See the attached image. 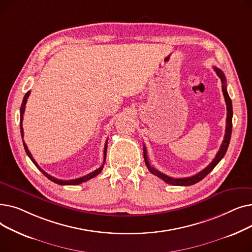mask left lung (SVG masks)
Listing matches in <instances>:
<instances>
[{
  "instance_id": "left-lung-1",
  "label": "left lung",
  "mask_w": 252,
  "mask_h": 252,
  "mask_svg": "<svg viewBox=\"0 0 252 252\" xmlns=\"http://www.w3.org/2000/svg\"><path fill=\"white\" fill-rule=\"evenodd\" d=\"M215 71L217 72V74L219 75V77L220 78L222 87V94L224 97V100H226V104H227V121H226V134H224V138L223 141L221 143V146L219 150V152L217 153L216 157L214 158V160L211 161L204 169H202L200 173H198L192 177H188V178H170L160 171H158L157 169H155L154 167H152L148 161V157H147V152H146V147L144 146V159H145V163H146V166L148 167L149 171L151 174L155 175L156 177L160 178L161 180H163L165 183L169 184V185H174V186H191V185H194L198 182H200L202 179H204L211 170H213L216 165L222 159V157L224 156L227 152V149L229 147L230 144V140H231V134H232V117H233V109H232V101L231 98L229 97V94L227 92V85H226V76H224L223 72L218 68V67H214Z\"/></svg>"
}]
</instances>
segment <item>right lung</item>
<instances>
[{"label":"right lung","mask_w":252,"mask_h":252,"mask_svg":"<svg viewBox=\"0 0 252 252\" xmlns=\"http://www.w3.org/2000/svg\"><path fill=\"white\" fill-rule=\"evenodd\" d=\"M30 94H31V91H29L28 93H26L24 98H23V100H22V104H21V107H20V133H21L22 141H23V136H24V135H23V127H22V119H23V113H24V110H25V104H26V101H28V98L30 97ZM23 146H24V149H25L26 154L29 155V157L31 158L32 161L34 163V165H35L39 170H41L42 173H43L50 181L54 182V183H56V184H58V185H62V186H64V185H79V184L85 183V182H87V181L93 179L94 177L98 176V175L101 173L102 169H103V166H104V163H105V160H106V151H107V141H106L105 146H104V160H103V164H102L98 169L94 170V171H93V173H90V174L87 175V176H84V177L78 178V179H74V180H68V181L59 180V179H56V178H54V177H52V176L48 175V174L46 173V171H44L41 167L38 166V164L35 162V160L33 159V157H32V155L31 154V152H30L28 146H26V144L24 143V141H23Z\"/></svg>","instance_id":"add662e5"}]
</instances>
